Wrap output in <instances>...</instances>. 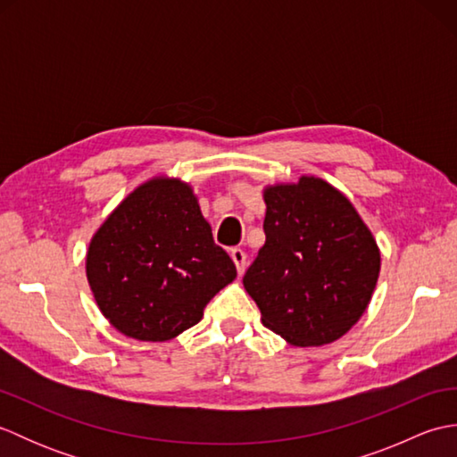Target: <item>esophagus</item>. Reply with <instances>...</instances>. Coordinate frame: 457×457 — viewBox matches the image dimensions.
<instances>
[{"label": "esophagus", "instance_id": "34e87169", "mask_svg": "<svg viewBox=\"0 0 457 457\" xmlns=\"http://www.w3.org/2000/svg\"><path fill=\"white\" fill-rule=\"evenodd\" d=\"M229 255H231V259H234L237 273H239V275H244V270H245V267H247V255H245V251L236 247V249H231V251H229Z\"/></svg>", "mask_w": 457, "mask_h": 457}]
</instances>
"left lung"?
Instances as JSON below:
<instances>
[{
    "label": "left lung",
    "instance_id": "8db88e82",
    "mask_svg": "<svg viewBox=\"0 0 457 457\" xmlns=\"http://www.w3.org/2000/svg\"><path fill=\"white\" fill-rule=\"evenodd\" d=\"M265 245L244 287L261 322L293 345H324L363 316L381 253L353 204L332 184L300 177L265 188Z\"/></svg>",
    "mask_w": 457,
    "mask_h": 457
}]
</instances>
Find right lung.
<instances>
[{"label":"right lung","instance_id":"right-lung-1","mask_svg":"<svg viewBox=\"0 0 457 457\" xmlns=\"http://www.w3.org/2000/svg\"><path fill=\"white\" fill-rule=\"evenodd\" d=\"M86 277L115 329L139 342H167L200 322L237 270L213 244L190 184L157 177L135 188L96 231Z\"/></svg>","mask_w":457,"mask_h":457}]
</instances>
